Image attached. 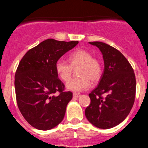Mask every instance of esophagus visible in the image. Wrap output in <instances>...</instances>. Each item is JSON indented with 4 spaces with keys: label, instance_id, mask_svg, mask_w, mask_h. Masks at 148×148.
Instances as JSON below:
<instances>
[{
    "label": "esophagus",
    "instance_id": "34e87169",
    "mask_svg": "<svg viewBox=\"0 0 148 148\" xmlns=\"http://www.w3.org/2000/svg\"><path fill=\"white\" fill-rule=\"evenodd\" d=\"M73 97H75V98H78V97H79L80 95H79V94L74 93V94H73Z\"/></svg>",
    "mask_w": 148,
    "mask_h": 148
}]
</instances>
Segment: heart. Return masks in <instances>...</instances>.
Returning a JSON list of instances; mask_svg holds the SVG:
<instances>
[{
    "label": "heart",
    "mask_w": 148,
    "mask_h": 148,
    "mask_svg": "<svg viewBox=\"0 0 148 148\" xmlns=\"http://www.w3.org/2000/svg\"><path fill=\"white\" fill-rule=\"evenodd\" d=\"M69 63L63 59H58L55 64V71L63 81L66 82L71 77L73 68H77L79 77L71 79L66 84L68 90L80 92L86 90L91 86L90 79L97 82L100 79L102 73L101 63L93 58L92 53L84 49H78L73 51L69 56Z\"/></svg>",
    "instance_id": "1"
}]
</instances>
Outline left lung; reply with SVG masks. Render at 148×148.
<instances>
[{
  "label": "left lung",
  "mask_w": 148,
  "mask_h": 148,
  "mask_svg": "<svg viewBox=\"0 0 148 148\" xmlns=\"http://www.w3.org/2000/svg\"><path fill=\"white\" fill-rule=\"evenodd\" d=\"M89 44L100 50L104 68L99 84L89 95L91 103L85 116L94 126L110 129L123 122L130 112L136 92L135 73L117 49L100 41Z\"/></svg>",
  "instance_id": "obj_1"
}]
</instances>
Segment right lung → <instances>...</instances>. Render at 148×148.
Segmentation results:
<instances>
[{
    "label": "right lung",
    "mask_w": 148,
    "mask_h": 148,
    "mask_svg": "<svg viewBox=\"0 0 148 148\" xmlns=\"http://www.w3.org/2000/svg\"><path fill=\"white\" fill-rule=\"evenodd\" d=\"M78 43L49 38L21 60L15 75L16 100L22 115L34 127L49 130L63 120L72 93L63 91L64 84L58 79L55 64Z\"/></svg>",
    "instance_id": "add662e5"
}]
</instances>
